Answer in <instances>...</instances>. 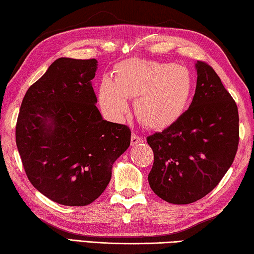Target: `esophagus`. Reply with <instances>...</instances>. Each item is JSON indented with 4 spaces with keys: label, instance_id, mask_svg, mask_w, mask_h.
<instances>
[{
    "label": "esophagus",
    "instance_id": "34e87169",
    "mask_svg": "<svg viewBox=\"0 0 254 254\" xmlns=\"http://www.w3.org/2000/svg\"><path fill=\"white\" fill-rule=\"evenodd\" d=\"M143 141H144V138H143V137H140V136L136 135V134H132V135H131L130 143H131V145H132V146L138 145V144H140V143H143Z\"/></svg>",
    "mask_w": 254,
    "mask_h": 254
}]
</instances>
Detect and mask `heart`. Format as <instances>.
<instances>
[{
	"mask_svg": "<svg viewBox=\"0 0 254 254\" xmlns=\"http://www.w3.org/2000/svg\"><path fill=\"white\" fill-rule=\"evenodd\" d=\"M195 82L190 71L171 62L128 59L115 65L114 81L101 80L98 99L104 113L119 122L136 98L135 114L145 127L165 129L182 118L192 99Z\"/></svg>",
	"mask_w": 254,
	"mask_h": 254,
	"instance_id": "1",
	"label": "heart"
}]
</instances>
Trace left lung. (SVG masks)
Returning <instances> with one entry per match:
<instances>
[{
    "label": "left lung",
    "mask_w": 254,
    "mask_h": 254,
    "mask_svg": "<svg viewBox=\"0 0 254 254\" xmlns=\"http://www.w3.org/2000/svg\"><path fill=\"white\" fill-rule=\"evenodd\" d=\"M190 108L174 125L147 137L154 152L150 189L172 204L205 196L223 179L239 145L238 107L214 69L197 61Z\"/></svg>",
    "instance_id": "8db88e82"
}]
</instances>
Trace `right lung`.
I'll return each mask as SVG.
<instances>
[{
	"label": "right lung",
	"mask_w": 254,
	"mask_h": 254,
	"mask_svg": "<svg viewBox=\"0 0 254 254\" xmlns=\"http://www.w3.org/2000/svg\"><path fill=\"white\" fill-rule=\"evenodd\" d=\"M97 60L59 58L31 86L15 127L25 174L51 201L84 206L106 190L130 145L126 125L102 119L91 80Z\"/></svg>",
	"instance_id": "add662e5"
}]
</instances>
